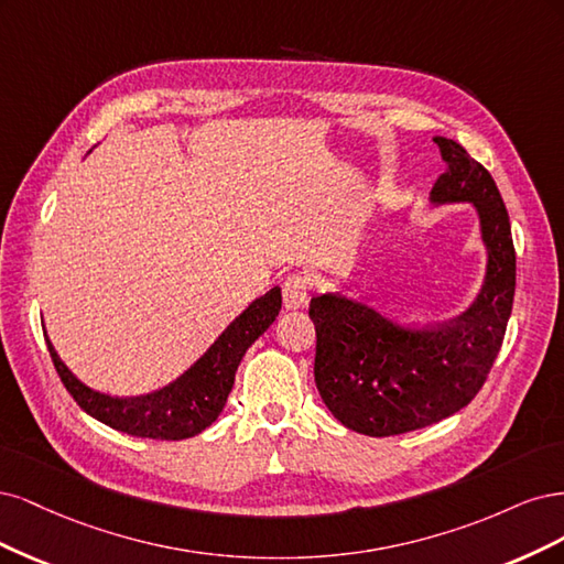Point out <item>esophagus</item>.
Returning a JSON list of instances; mask_svg holds the SVG:
<instances>
[{"label": "esophagus", "mask_w": 564, "mask_h": 564, "mask_svg": "<svg viewBox=\"0 0 564 564\" xmlns=\"http://www.w3.org/2000/svg\"><path fill=\"white\" fill-rule=\"evenodd\" d=\"M283 304L288 308H302L308 304V279L293 274L283 281Z\"/></svg>", "instance_id": "esophagus-1"}]
</instances>
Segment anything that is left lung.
<instances>
[{
	"instance_id": "1",
	"label": "left lung",
	"mask_w": 564,
	"mask_h": 564,
	"mask_svg": "<svg viewBox=\"0 0 564 564\" xmlns=\"http://www.w3.org/2000/svg\"><path fill=\"white\" fill-rule=\"evenodd\" d=\"M435 144L447 171L431 192L433 204L470 202L480 213L489 264L474 306L449 323L414 328L341 293L308 304L323 403L347 429L377 438L431 426L474 401L513 308L516 248L497 183L459 142L435 138Z\"/></svg>"
}]
</instances>
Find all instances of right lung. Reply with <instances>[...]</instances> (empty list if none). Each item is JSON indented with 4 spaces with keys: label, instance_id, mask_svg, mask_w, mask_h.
Wrapping results in <instances>:
<instances>
[{
    "label": "right lung",
    "instance_id": "1",
    "mask_svg": "<svg viewBox=\"0 0 564 564\" xmlns=\"http://www.w3.org/2000/svg\"><path fill=\"white\" fill-rule=\"evenodd\" d=\"M279 308L281 288H271L229 325L202 360H196V366L175 379L171 387L140 398H115L84 387L53 351L51 341L46 344L63 387L84 412L138 438L183 441L202 433L217 420L227 403L243 354L274 323Z\"/></svg>",
    "mask_w": 564,
    "mask_h": 564
}]
</instances>
